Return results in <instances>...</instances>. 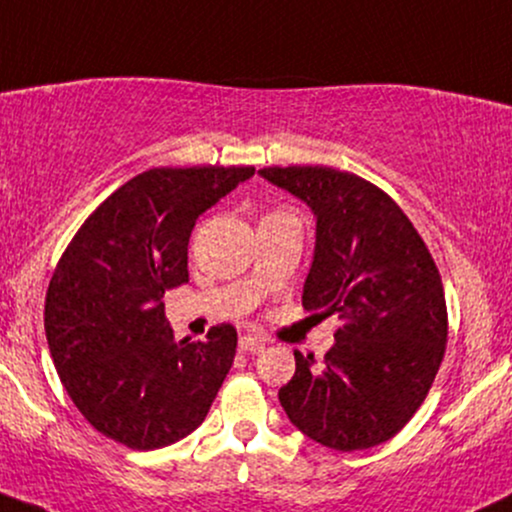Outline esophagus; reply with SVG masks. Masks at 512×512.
Returning a JSON list of instances; mask_svg holds the SVG:
<instances>
[{"instance_id":"1","label":"esophagus","mask_w":512,"mask_h":512,"mask_svg":"<svg viewBox=\"0 0 512 512\" xmlns=\"http://www.w3.org/2000/svg\"><path fill=\"white\" fill-rule=\"evenodd\" d=\"M266 346V337L263 334H244L242 339H239V351L244 353H258Z\"/></svg>"}]
</instances>
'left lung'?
I'll return each mask as SVG.
<instances>
[{"instance_id":"left-lung-1","label":"left lung","mask_w":512,"mask_h":512,"mask_svg":"<svg viewBox=\"0 0 512 512\" xmlns=\"http://www.w3.org/2000/svg\"><path fill=\"white\" fill-rule=\"evenodd\" d=\"M258 175L313 211L315 249L301 304L342 320L320 368L294 351L282 408L296 430L327 449L382 444L413 418L444 358L449 325L439 270L406 213L368 180L327 166Z\"/></svg>"}]
</instances>
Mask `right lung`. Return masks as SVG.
<instances>
[{"mask_svg":"<svg viewBox=\"0 0 512 512\" xmlns=\"http://www.w3.org/2000/svg\"><path fill=\"white\" fill-rule=\"evenodd\" d=\"M251 166L151 168L118 187L68 244L44 301V332L63 387L104 437L137 451L185 439L232 368L237 330L175 342L166 289L189 280L201 213Z\"/></svg>","mask_w":512,"mask_h":512,"instance_id":"right-lung-1","label":"right lung"}]
</instances>
